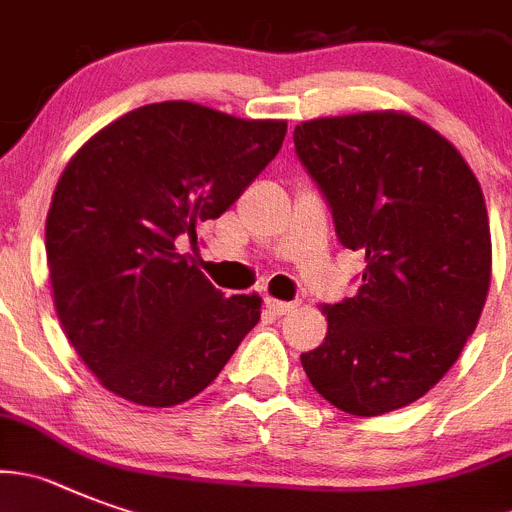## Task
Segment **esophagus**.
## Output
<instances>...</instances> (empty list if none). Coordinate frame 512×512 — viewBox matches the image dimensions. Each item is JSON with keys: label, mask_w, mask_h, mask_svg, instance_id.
<instances>
[{"label": "esophagus", "mask_w": 512, "mask_h": 512, "mask_svg": "<svg viewBox=\"0 0 512 512\" xmlns=\"http://www.w3.org/2000/svg\"><path fill=\"white\" fill-rule=\"evenodd\" d=\"M264 304L271 314H276V317L292 312V309L297 307V302H284V299H276V297H266Z\"/></svg>", "instance_id": "esophagus-1"}]
</instances>
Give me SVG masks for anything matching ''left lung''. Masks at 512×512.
<instances>
[{"mask_svg": "<svg viewBox=\"0 0 512 512\" xmlns=\"http://www.w3.org/2000/svg\"><path fill=\"white\" fill-rule=\"evenodd\" d=\"M294 147L342 246L365 253L355 297L325 304L302 353L314 391L353 416L419 401L457 363L492 276L485 195L449 139L406 111L302 121Z\"/></svg>", "mask_w": 512, "mask_h": 512, "instance_id": "left-lung-1", "label": "left lung"}]
</instances>
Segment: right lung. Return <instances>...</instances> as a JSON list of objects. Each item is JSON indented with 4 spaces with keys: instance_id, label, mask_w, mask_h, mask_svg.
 <instances>
[{
    "instance_id": "obj_1",
    "label": "right lung",
    "mask_w": 512,
    "mask_h": 512,
    "mask_svg": "<svg viewBox=\"0 0 512 512\" xmlns=\"http://www.w3.org/2000/svg\"><path fill=\"white\" fill-rule=\"evenodd\" d=\"M287 121L190 101L149 103L96 131L65 164L45 220L53 304L106 391L170 409L210 386L261 317L177 253L276 157Z\"/></svg>"
}]
</instances>
